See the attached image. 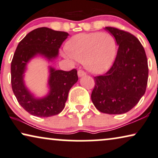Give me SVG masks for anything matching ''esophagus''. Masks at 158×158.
<instances>
[{
	"label": "esophagus",
	"mask_w": 158,
	"mask_h": 158,
	"mask_svg": "<svg viewBox=\"0 0 158 158\" xmlns=\"http://www.w3.org/2000/svg\"><path fill=\"white\" fill-rule=\"evenodd\" d=\"M78 76H79V77H83V76H85L86 75V72L85 71L81 70V69H79V70H78Z\"/></svg>",
	"instance_id": "34e87169"
}]
</instances>
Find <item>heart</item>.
<instances>
[{"label": "heart", "mask_w": 158, "mask_h": 158, "mask_svg": "<svg viewBox=\"0 0 158 158\" xmlns=\"http://www.w3.org/2000/svg\"><path fill=\"white\" fill-rule=\"evenodd\" d=\"M66 48L67 57L84 62L88 70L99 73L112 64L116 52V43L113 35L108 32H92L73 37Z\"/></svg>", "instance_id": "b5f03b06"}]
</instances>
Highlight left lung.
I'll return each instance as SVG.
<instances>
[{
	"label": "left lung",
	"instance_id": "8db88e82",
	"mask_svg": "<svg viewBox=\"0 0 158 158\" xmlns=\"http://www.w3.org/2000/svg\"><path fill=\"white\" fill-rule=\"evenodd\" d=\"M106 29L114 36L118 49L110 69L103 75L94 77L91 99L100 112L122 114L131 110L145 93L148 58L134 35L115 27Z\"/></svg>",
	"mask_w": 158,
	"mask_h": 158
}]
</instances>
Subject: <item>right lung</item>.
<instances>
[{"label":"right lung","mask_w":158,"mask_h":158,"mask_svg":"<svg viewBox=\"0 0 158 158\" xmlns=\"http://www.w3.org/2000/svg\"><path fill=\"white\" fill-rule=\"evenodd\" d=\"M69 34L40 27L27 34L19 42L10 65L12 90L21 106L31 115L50 117L64 110L69 92L78 80L77 71L55 70L50 68V93L45 98L35 99L29 93L23 82V73L27 62L37 54L50 60L58 56V49Z\"/></svg>","instance_id":"obj_1"}]
</instances>
